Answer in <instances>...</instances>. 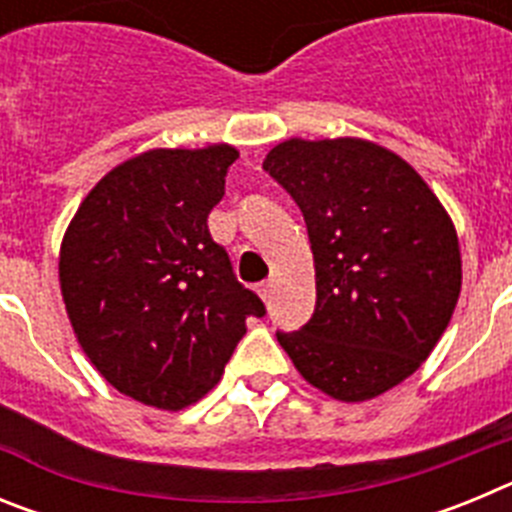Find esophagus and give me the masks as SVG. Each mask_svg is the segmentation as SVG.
<instances>
[{
  "mask_svg": "<svg viewBox=\"0 0 512 512\" xmlns=\"http://www.w3.org/2000/svg\"><path fill=\"white\" fill-rule=\"evenodd\" d=\"M271 287H274V279H266V282H261L259 287H256V292H259V297H261V300H264V302H269Z\"/></svg>",
  "mask_w": 512,
  "mask_h": 512,
  "instance_id": "34e87169",
  "label": "esophagus"
}]
</instances>
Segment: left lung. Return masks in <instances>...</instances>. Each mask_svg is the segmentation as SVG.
Instances as JSON below:
<instances>
[{
  "instance_id": "8db88e82",
  "label": "left lung",
  "mask_w": 512,
  "mask_h": 512,
  "mask_svg": "<svg viewBox=\"0 0 512 512\" xmlns=\"http://www.w3.org/2000/svg\"><path fill=\"white\" fill-rule=\"evenodd\" d=\"M269 171L305 215L315 312L277 333L297 372L341 402L384 395L449 328L461 251L446 207L413 166L364 138H289Z\"/></svg>"
}]
</instances>
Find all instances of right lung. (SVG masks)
Here are the masks:
<instances>
[{
	"mask_svg": "<svg viewBox=\"0 0 512 512\" xmlns=\"http://www.w3.org/2000/svg\"><path fill=\"white\" fill-rule=\"evenodd\" d=\"M235 158L228 143L138 153L94 184L63 233L58 282L81 351L151 408L205 397L248 315H264L207 228Z\"/></svg>",
	"mask_w": 512,
	"mask_h": 512,
	"instance_id": "right-lung-1",
	"label": "right lung"
}]
</instances>
